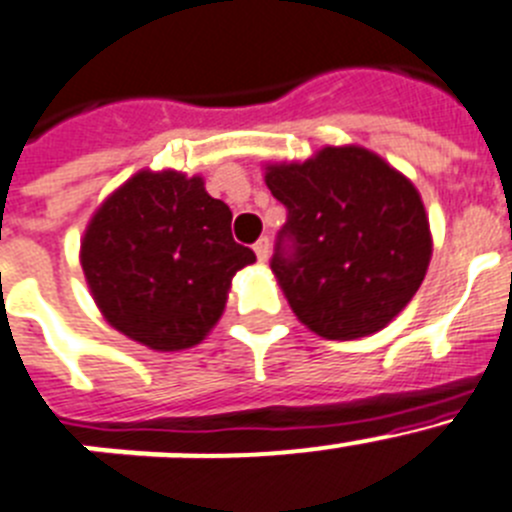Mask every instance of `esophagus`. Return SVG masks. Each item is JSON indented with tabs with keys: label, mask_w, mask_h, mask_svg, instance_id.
Returning <instances> with one entry per match:
<instances>
[{
	"label": "esophagus",
	"mask_w": 512,
	"mask_h": 512,
	"mask_svg": "<svg viewBox=\"0 0 512 512\" xmlns=\"http://www.w3.org/2000/svg\"><path fill=\"white\" fill-rule=\"evenodd\" d=\"M255 255H257V260H260V262H267V257H270V239H267V237L257 239Z\"/></svg>",
	"instance_id": "esophagus-1"
}]
</instances>
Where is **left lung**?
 Segmentation results:
<instances>
[{"label": "left lung", "instance_id": "obj_1", "mask_svg": "<svg viewBox=\"0 0 512 512\" xmlns=\"http://www.w3.org/2000/svg\"><path fill=\"white\" fill-rule=\"evenodd\" d=\"M265 183L288 209L270 267L298 321L339 342L385 329L434 250L416 186L359 145L267 165Z\"/></svg>", "mask_w": 512, "mask_h": 512}]
</instances>
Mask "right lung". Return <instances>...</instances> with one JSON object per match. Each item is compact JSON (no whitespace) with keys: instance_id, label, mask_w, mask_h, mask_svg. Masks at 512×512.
<instances>
[{"instance_id":"right-lung-1","label":"right lung","mask_w":512,"mask_h":512,"mask_svg":"<svg viewBox=\"0 0 512 512\" xmlns=\"http://www.w3.org/2000/svg\"><path fill=\"white\" fill-rule=\"evenodd\" d=\"M255 262L232 239V211L204 178L140 170L91 216L81 267L104 319L155 352L199 344L227 306L237 270Z\"/></svg>"}]
</instances>
